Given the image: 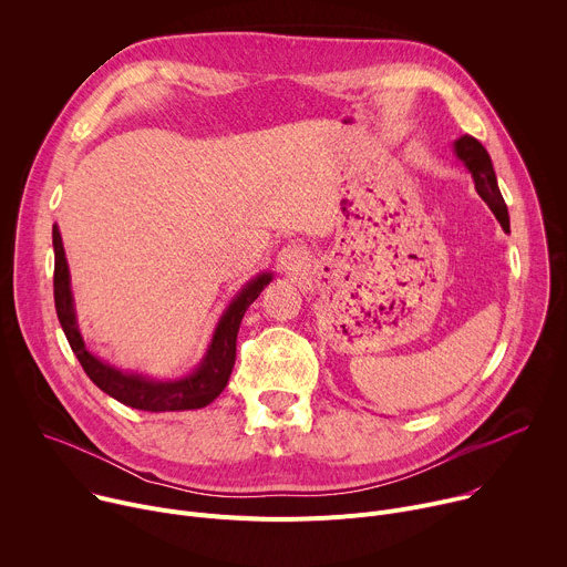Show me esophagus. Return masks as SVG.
<instances>
[{
	"label": "esophagus",
	"mask_w": 567,
	"mask_h": 567,
	"mask_svg": "<svg viewBox=\"0 0 567 567\" xmlns=\"http://www.w3.org/2000/svg\"><path fill=\"white\" fill-rule=\"evenodd\" d=\"M305 265H307V251L300 245H287L278 254V267L287 274H296V271L305 269Z\"/></svg>",
	"instance_id": "esophagus-1"
}]
</instances>
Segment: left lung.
I'll use <instances>...</instances> for the list:
<instances>
[{"label":"left lung","instance_id":"1","mask_svg":"<svg viewBox=\"0 0 567 567\" xmlns=\"http://www.w3.org/2000/svg\"><path fill=\"white\" fill-rule=\"evenodd\" d=\"M453 152L455 156L462 161V166L471 173L473 177V184H475V190L477 195L487 202V206L492 208V213L496 215V219L501 221V226L505 230H509V213H507V204L501 195V188H498V179H496V173H494V164H492V156L489 152L484 150V145L464 134L460 136L455 143H453Z\"/></svg>","mask_w":567,"mask_h":567}]
</instances>
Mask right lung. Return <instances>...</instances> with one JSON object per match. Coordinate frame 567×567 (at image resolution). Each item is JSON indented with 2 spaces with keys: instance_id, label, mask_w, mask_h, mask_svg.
Returning <instances> with one entry per match:
<instances>
[{
  "instance_id": "add662e5",
  "label": "right lung",
  "mask_w": 567,
  "mask_h": 567,
  "mask_svg": "<svg viewBox=\"0 0 567 567\" xmlns=\"http://www.w3.org/2000/svg\"><path fill=\"white\" fill-rule=\"evenodd\" d=\"M53 254H55V269H53L55 311L73 354L78 357L87 377L103 392H107L110 396L125 403L130 409H138L147 413L197 411L208 406L210 401L219 396L235 365V341L239 332V322L245 318V311L249 309V305L274 280L271 271L258 274L235 293V298L228 302V307L217 320L206 354L202 357L199 365L193 372L177 379H152L141 372L121 370L90 352L83 334L78 330L75 305L71 293V276H69V265L64 258V247H62L58 226H53Z\"/></svg>"
}]
</instances>
